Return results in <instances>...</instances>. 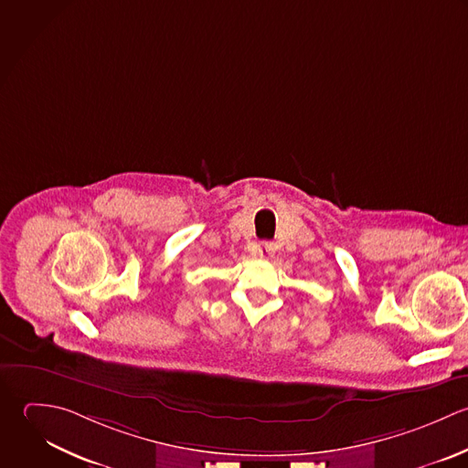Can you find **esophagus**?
I'll use <instances>...</instances> for the list:
<instances>
[{
  "instance_id": "esophagus-1",
  "label": "esophagus",
  "mask_w": 468,
  "mask_h": 468,
  "mask_svg": "<svg viewBox=\"0 0 468 468\" xmlns=\"http://www.w3.org/2000/svg\"><path fill=\"white\" fill-rule=\"evenodd\" d=\"M273 253H275V248H273L271 242H262V244L259 246V250H257V255H259L261 259H271Z\"/></svg>"
}]
</instances>
